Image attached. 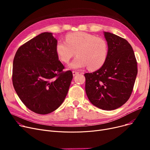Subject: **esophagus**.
<instances>
[{
  "label": "esophagus",
  "instance_id": "34e87169",
  "mask_svg": "<svg viewBox=\"0 0 150 150\" xmlns=\"http://www.w3.org/2000/svg\"><path fill=\"white\" fill-rule=\"evenodd\" d=\"M79 74V72H76V71H73V72H72V74H73V75H74V76L76 75H77V74Z\"/></svg>",
  "mask_w": 150,
  "mask_h": 150
}]
</instances>
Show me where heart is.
Masks as SVG:
<instances>
[{
    "instance_id": "1",
    "label": "heart",
    "mask_w": 150,
    "mask_h": 150,
    "mask_svg": "<svg viewBox=\"0 0 150 150\" xmlns=\"http://www.w3.org/2000/svg\"><path fill=\"white\" fill-rule=\"evenodd\" d=\"M55 50L59 59L68 63L75 54L77 57L69 68L78 70L86 67L95 70L103 66L108 54V45L104 39L84 32L69 34L66 41H58Z\"/></svg>"
}]
</instances>
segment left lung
<instances>
[{
    "mask_svg": "<svg viewBox=\"0 0 150 150\" xmlns=\"http://www.w3.org/2000/svg\"><path fill=\"white\" fill-rule=\"evenodd\" d=\"M108 54L103 66L84 74L85 90L91 103L106 111L120 108L129 98L137 75V65L131 45L126 39L103 32Z\"/></svg>",
    "mask_w": 150,
    "mask_h": 150,
    "instance_id": "obj_1",
    "label": "left lung"
}]
</instances>
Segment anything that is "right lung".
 I'll list each match as a JSON object with an SVG mask.
<instances>
[{
  "instance_id": "right-lung-1",
  "label": "right lung",
  "mask_w": 150,
  "mask_h": 150,
  "mask_svg": "<svg viewBox=\"0 0 150 150\" xmlns=\"http://www.w3.org/2000/svg\"><path fill=\"white\" fill-rule=\"evenodd\" d=\"M57 40L44 32L21 46L13 63V84L18 97L30 110L47 114L64 101L72 80L55 50Z\"/></svg>"
}]
</instances>
